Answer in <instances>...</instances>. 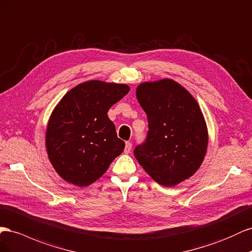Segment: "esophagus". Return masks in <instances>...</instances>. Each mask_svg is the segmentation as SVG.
<instances>
[{"label": "esophagus", "mask_w": 252, "mask_h": 252, "mask_svg": "<svg viewBox=\"0 0 252 252\" xmlns=\"http://www.w3.org/2000/svg\"><path fill=\"white\" fill-rule=\"evenodd\" d=\"M131 149H132V143L130 141H126V148H125V153L128 154L131 152Z\"/></svg>", "instance_id": "34e87169"}]
</instances>
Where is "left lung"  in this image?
<instances>
[{
    "mask_svg": "<svg viewBox=\"0 0 252 252\" xmlns=\"http://www.w3.org/2000/svg\"><path fill=\"white\" fill-rule=\"evenodd\" d=\"M136 97L148 116L146 141L135 158L154 181L173 187L203 163L208 130L202 110L184 86L171 79L140 83Z\"/></svg>",
    "mask_w": 252,
    "mask_h": 252,
    "instance_id": "obj_1",
    "label": "left lung"
}]
</instances>
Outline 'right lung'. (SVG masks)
Listing matches in <instances>:
<instances>
[{
  "mask_svg": "<svg viewBox=\"0 0 252 252\" xmlns=\"http://www.w3.org/2000/svg\"><path fill=\"white\" fill-rule=\"evenodd\" d=\"M128 91L126 84L91 80L68 91L56 105L45 145L50 163L64 181L90 186L122 153L125 141L117 137L107 112Z\"/></svg>",
  "mask_w": 252,
  "mask_h": 252,
  "instance_id": "1",
  "label": "right lung"
}]
</instances>
